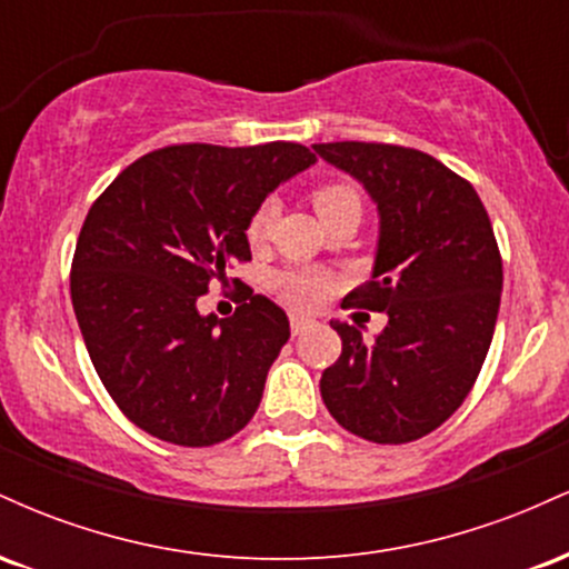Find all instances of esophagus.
<instances>
[{"label":"esophagus","mask_w":569,"mask_h":569,"mask_svg":"<svg viewBox=\"0 0 569 569\" xmlns=\"http://www.w3.org/2000/svg\"><path fill=\"white\" fill-rule=\"evenodd\" d=\"M310 323H312L310 318H305V316H291V335H293V337L302 335V331H305Z\"/></svg>","instance_id":"obj_1"}]
</instances>
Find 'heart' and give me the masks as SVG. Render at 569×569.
Segmentation results:
<instances>
[{
    "label": "heart",
    "mask_w": 569,
    "mask_h": 569,
    "mask_svg": "<svg viewBox=\"0 0 569 569\" xmlns=\"http://www.w3.org/2000/svg\"><path fill=\"white\" fill-rule=\"evenodd\" d=\"M310 200L316 206V211L321 213V219L331 217L339 208H361V192L348 184V181H323V184H316L310 189ZM276 213V200H262L253 206V211L246 219L248 246L259 248L267 243ZM270 289L276 291L280 302L293 307V310H316L337 289V276L323 270V267H286V270H280L270 278Z\"/></svg>",
    "instance_id": "obj_1"
}]
</instances>
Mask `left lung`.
I'll return each instance as SVG.
<instances>
[{
  "instance_id": "1",
  "label": "left lung",
  "mask_w": 569,
  "mask_h": 569,
  "mask_svg": "<svg viewBox=\"0 0 569 569\" xmlns=\"http://www.w3.org/2000/svg\"><path fill=\"white\" fill-rule=\"evenodd\" d=\"M356 176L380 208L371 280L345 302L388 312L367 342L356 326L321 377L331 417L375 443L428 436L471 393L498 321L502 259L471 181L420 149L377 141L312 143Z\"/></svg>"
}]
</instances>
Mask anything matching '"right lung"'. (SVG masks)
Masks as SVG:
<instances>
[{
    "mask_svg": "<svg viewBox=\"0 0 569 569\" xmlns=\"http://www.w3.org/2000/svg\"><path fill=\"white\" fill-rule=\"evenodd\" d=\"M316 154L302 143H173L98 194L71 259V305L90 361L122 415L154 439L213 447L248 426L289 318L240 283L230 318L198 297L248 262L246 219Z\"/></svg>",
    "mask_w": 569,
    "mask_h": 569,
    "instance_id": "obj_1",
    "label": "right lung"
}]
</instances>
